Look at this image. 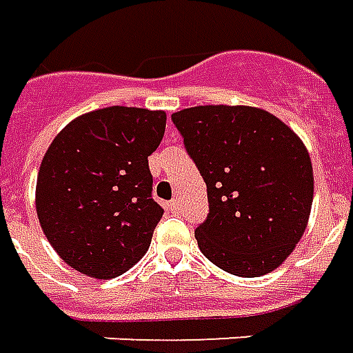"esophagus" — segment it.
I'll list each match as a JSON object with an SVG mask.
<instances>
[{
  "label": "esophagus",
  "instance_id": "obj_1",
  "mask_svg": "<svg viewBox=\"0 0 353 353\" xmlns=\"http://www.w3.org/2000/svg\"><path fill=\"white\" fill-rule=\"evenodd\" d=\"M169 211L171 212L181 211V203H179V199H171V201H169Z\"/></svg>",
  "mask_w": 353,
  "mask_h": 353
}]
</instances>
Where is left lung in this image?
Instances as JSON below:
<instances>
[{
  "label": "left lung",
  "mask_w": 353,
  "mask_h": 353,
  "mask_svg": "<svg viewBox=\"0 0 353 353\" xmlns=\"http://www.w3.org/2000/svg\"><path fill=\"white\" fill-rule=\"evenodd\" d=\"M171 119L207 184L209 214L196 228L201 252L239 277L276 270L301 241L314 199L301 139L251 106H196Z\"/></svg>",
  "instance_id": "left-lung-1"
}]
</instances>
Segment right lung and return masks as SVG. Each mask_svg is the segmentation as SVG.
<instances>
[{
  "mask_svg": "<svg viewBox=\"0 0 353 353\" xmlns=\"http://www.w3.org/2000/svg\"><path fill=\"white\" fill-rule=\"evenodd\" d=\"M161 110L112 106L62 129L39 167L36 209L43 234L72 268L121 276L148 251L163 209L152 196L148 156L165 132Z\"/></svg>",
  "mask_w": 353,
  "mask_h": 353,
  "instance_id": "obj_1",
  "label": "right lung"
}]
</instances>
